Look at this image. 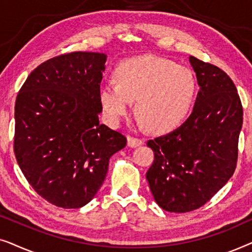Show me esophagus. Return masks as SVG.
I'll use <instances>...</instances> for the list:
<instances>
[{"instance_id":"obj_1","label":"esophagus","mask_w":252,"mask_h":252,"mask_svg":"<svg viewBox=\"0 0 252 252\" xmlns=\"http://www.w3.org/2000/svg\"><path fill=\"white\" fill-rule=\"evenodd\" d=\"M143 143V141L139 139V137H135V136H128V139H127V144H128V147L130 148H135V147H139L141 144Z\"/></svg>"}]
</instances>
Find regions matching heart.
I'll return each mask as SVG.
<instances>
[{"label": "heart", "instance_id": "obj_1", "mask_svg": "<svg viewBox=\"0 0 252 252\" xmlns=\"http://www.w3.org/2000/svg\"><path fill=\"white\" fill-rule=\"evenodd\" d=\"M115 84H103L99 101L110 124L116 125L135 101L136 115L150 130L166 132L190 109L196 81L188 67L158 56L126 60L113 71Z\"/></svg>", "mask_w": 252, "mask_h": 252}]
</instances>
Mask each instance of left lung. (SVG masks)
Wrapping results in <instances>:
<instances>
[{
    "label": "left lung",
    "mask_w": 252,
    "mask_h": 252,
    "mask_svg": "<svg viewBox=\"0 0 252 252\" xmlns=\"http://www.w3.org/2000/svg\"><path fill=\"white\" fill-rule=\"evenodd\" d=\"M189 61L199 85L192 113L173 132L147 141L155 155L147 172L150 190L161 209L177 213L201 208L229 180L243 123L228 74L194 56Z\"/></svg>",
    "instance_id": "left-lung-1"
}]
</instances>
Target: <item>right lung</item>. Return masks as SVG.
I'll use <instances>...</instances> for the list:
<instances>
[{
  "instance_id": "1",
  "label": "right lung",
  "mask_w": 252,
  "mask_h": 252,
  "mask_svg": "<svg viewBox=\"0 0 252 252\" xmlns=\"http://www.w3.org/2000/svg\"><path fill=\"white\" fill-rule=\"evenodd\" d=\"M105 60L85 51L53 57L31 72L17 95L16 159L34 190L58 208L91 202L110 157L127 143L98 120Z\"/></svg>"
}]
</instances>
